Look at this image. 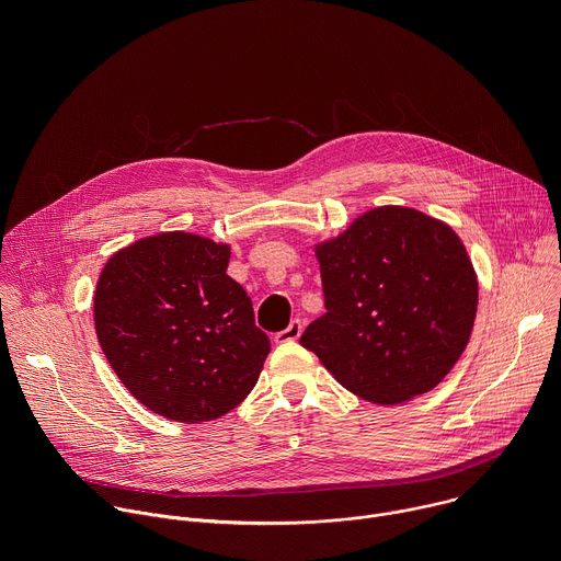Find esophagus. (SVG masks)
Returning <instances> with one entry per match:
<instances>
[{
    "label": "esophagus",
    "mask_w": 561,
    "mask_h": 561,
    "mask_svg": "<svg viewBox=\"0 0 561 561\" xmlns=\"http://www.w3.org/2000/svg\"><path fill=\"white\" fill-rule=\"evenodd\" d=\"M301 331H304L301 319H293V322L288 324V329H284V331H279V333H275V342H277V344L295 342V340L301 335Z\"/></svg>",
    "instance_id": "34e87169"
}]
</instances>
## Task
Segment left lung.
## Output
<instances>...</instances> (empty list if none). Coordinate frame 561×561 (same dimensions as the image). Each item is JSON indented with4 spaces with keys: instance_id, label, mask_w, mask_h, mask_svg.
Here are the masks:
<instances>
[{
    "instance_id": "left-lung-1",
    "label": "left lung",
    "mask_w": 561,
    "mask_h": 561,
    "mask_svg": "<svg viewBox=\"0 0 561 561\" xmlns=\"http://www.w3.org/2000/svg\"><path fill=\"white\" fill-rule=\"evenodd\" d=\"M327 312L299 344L375 404L435 388L461 357L477 312V277L450 226L381 206L314 249Z\"/></svg>"
}]
</instances>
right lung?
<instances>
[{"label": "right lung", "mask_w": 561, "mask_h": 561, "mask_svg": "<svg viewBox=\"0 0 561 561\" xmlns=\"http://www.w3.org/2000/svg\"><path fill=\"white\" fill-rule=\"evenodd\" d=\"M230 249L159 232L115 253L98 282L100 346L130 394L162 417L199 424L253 390L271 353L253 301L226 275Z\"/></svg>", "instance_id": "right-lung-1"}]
</instances>
